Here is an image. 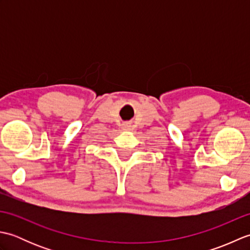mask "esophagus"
Segmentation results:
<instances>
[{
	"label": "esophagus",
	"mask_w": 250,
	"mask_h": 250,
	"mask_svg": "<svg viewBox=\"0 0 250 250\" xmlns=\"http://www.w3.org/2000/svg\"><path fill=\"white\" fill-rule=\"evenodd\" d=\"M126 126H128V125H126Z\"/></svg>",
	"instance_id": "esophagus-1"
}]
</instances>
